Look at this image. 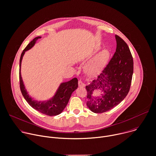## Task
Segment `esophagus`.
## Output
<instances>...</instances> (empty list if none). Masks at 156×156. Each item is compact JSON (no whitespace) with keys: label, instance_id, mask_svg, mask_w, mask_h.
<instances>
[{"label":"esophagus","instance_id":"obj_1","mask_svg":"<svg viewBox=\"0 0 156 156\" xmlns=\"http://www.w3.org/2000/svg\"><path fill=\"white\" fill-rule=\"evenodd\" d=\"M79 87H85V83L82 81V80H79Z\"/></svg>","mask_w":156,"mask_h":156}]
</instances>
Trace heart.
<instances>
[{
	"instance_id": "heart-1",
	"label": "heart",
	"mask_w": 156,
	"mask_h": 156,
	"mask_svg": "<svg viewBox=\"0 0 156 156\" xmlns=\"http://www.w3.org/2000/svg\"><path fill=\"white\" fill-rule=\"evenodd\" d=\"M109 52L104 50L99 52L94 58L92 62L86 67V71L90 74H96L98 73L106 63L109 58Z\"/></svg>"
}]
</instances>
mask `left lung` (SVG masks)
Here are the masks:
<instances>
[{"mask_svg":"<svg viewBox=\"0 0 156 156\" xmlns=\"http://www.w3.org/2000/svg\"><path fill=\"white\" fill-rule=\"evenodd\" d=\"M116 50L114 55L96 79L86 86L87 105L95 113L111 110L120 104L127 96L133 74V58L126 43L115 35ZM99 89L101 97L92 96L93 92Z\"/></svg>","mask_w":156,"mask_h":156,"instance_id":"obj_1","label":"left lung"}]
</instances>
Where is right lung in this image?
Returning a JSON list of instances; mask_svg holds the SVG:
<instances>
[{
    "mask_svg": "<svg viewBox=\"0 0 156 156\" xmlns=\"http://www.w3.org/2000/svg\"><path fill=\"white\" fill-rule=\"evenodd\" d=\"M41 37L38 36L35 37L30 43L26 47L22 52L20 58V65H19V82H20V88L21 93L27 101L28 104L36 110L39 111L40 112L50 115H57L60 114L67 104L70 99L71 94L75 91L78 87V80L77 78H73L71 80L63 82L60 84L58 88L57 89L55 95L52 97L50 100L45 101V102H38L33 100L28 94L25 85L23 84L22 78L21 76L20 68L21 63L23 56L25 51L31 49L36 44V42L37 39H41Z\"/></svg>",
    "mask_w": 156,
    "mask_h": 156,
    "instance_id": "obj_1",
    "label": "right lung"
}]
</instances>
